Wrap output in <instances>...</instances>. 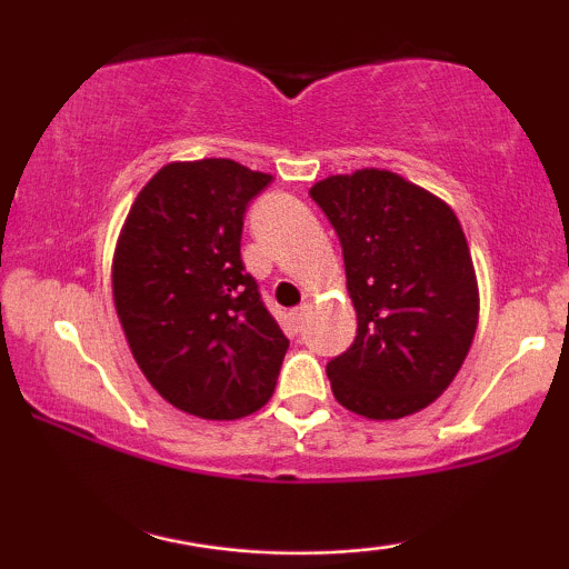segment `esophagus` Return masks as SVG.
Returning a JSON list of instances; mask_svg holds the SVG:
<instances>
[{
	"label": "esophagus",
	"instance_id": "esophagus-1",
	"mask_svg": "<svg viewBox=\"0 0 569 569\" xmlns=\"http://www.w3.org/2000/svg\"><path fill=\"white\" fill-rule=\"evenodd\" d=\"M305 316H307V305H299L297 310H291V323L297 331H299V326L305 323Z\"/></svg>",
	"mask_w": 569,
	"mask_h": 569
}]
</instances>
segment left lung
Listing matches in <instances>:
<instances>
[{"label":"left lung","instance_id":"left-lung-1","mask_svg":"<svg viewBox=\"0 0 569 569\" xmlns=\"http://www.w3.org/2000/svg\"><path fill=\"white\" fill-rule=\"evenodd\" d=\"M342 243L356 339L326 375L345 409L398 420L433 403L466 361L479 286L447 202L398 173L329 176L310 189Z\"/></svg>","mask_w":569,"mask_h":569}]
</instances>
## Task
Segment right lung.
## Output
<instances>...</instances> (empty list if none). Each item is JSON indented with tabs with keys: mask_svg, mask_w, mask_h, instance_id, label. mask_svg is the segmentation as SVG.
Wrapping results in <instances>:
<instances>
[{
	"mask_svg": "<svg viewBox=\"0 0 569 569\" xmlns=\"http://www.w3.org/2000/svg\"><path fill=\"white\" fill-rule=\"evenodd\" d=\"M270 173L168 162L117 238L112 293L136 363L187 415L240 420L270 401L289 339L240 259L248 202Z\"/></svg>",
	"mask_w": 569,
	"mask_h": 569,
	"instance_id": "add662e5",
	"label": "right lung"
}]
</instances>
